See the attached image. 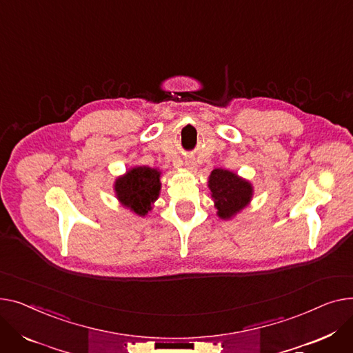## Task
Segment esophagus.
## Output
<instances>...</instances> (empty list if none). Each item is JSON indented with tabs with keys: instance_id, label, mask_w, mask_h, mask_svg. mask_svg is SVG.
<instances>
[{
	"instance_id": "1",
	"label": "esophagus",
	"mask_w": 353,
	"mask_h": 353,
	"mask_svg": "<svg viewBox=\"0 0 353 353\" xmlns=\"http://www.w3.org/2000/svg\"><path fill=\"white\" fill-rule=\"evenodd\" d=\"M186 168H188V170H191V171H194L195 170V167H196V163L192 161V159H188V161H186Z\"/></svg>"
}]
</instances>
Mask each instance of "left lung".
<instances>
[{
    "label": "left lung",
    "instance_id": "left-lung-1",
    "mask_svg": "<svg viewBox=\"0 0 353 353\" xmlns=\"http://www.w3.org/2000/svg\"><path fill=\"white\" fill-rule=\"evenodd\" d=\"M208 188L216 208V215L223 221L235 218L251 203L254 196V186L250 181L222 168L211 172Z\"/></svg>",
    "mask_w": 353,
    "mask_h": 353
}]
</instances>
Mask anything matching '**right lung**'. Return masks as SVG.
<instances>
[{"label":"right lung","mask_w":353,"mask_h":353,"mask_svg":"<svg viewBox=\"0 0 353 353\" xmlns=\"http://www.w3.org/2000/svg\"><path fill=\"white\" fill-rule=\"evenodd\" d=\"M161 171L157 168L132 167L114 182L115 196L123 208L145 216L161 192Z\"/></svg>","instance_id":"add662e5"}]
</instances>
